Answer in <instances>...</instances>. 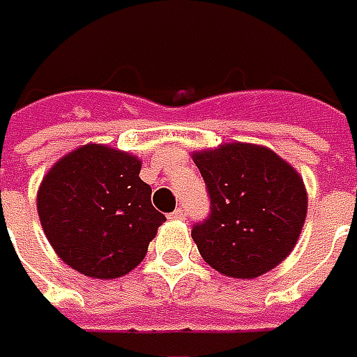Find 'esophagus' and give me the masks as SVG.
<instances>
[{"label":"esophagus","mask_w":357,"mask_h":357,"mask_svg":"<svg viewBox=\"0 0 357 357\" xmlns=\"http://www.w3.org/2000/svg\"><path fill=\"white\" fill-rule=\"evenodd\" d=\"M169 219H174V220H183L185 219V211L183 209H176L172 215H169Z\"/></svg>","instance_id":"esophagus-1"}]
</instances>
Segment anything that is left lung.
<instances>
[{
	"label": "left lung",
	"mask_w": 357,
	"mask_h": 357,
	"mask_svg": "<svg viewBox=\"0 0 357 357\" xmlns=\"http://www.w3.org/2000/svg\"><path fill=\"white\" fill-rule=\"evenodd\" d=\"M205 179L211 213L191 229L213 270L252 280L273 270L299 240L307 191L295 168L273 150L230 142L193 152Z\"/></svg>",
	"instance_id": "obj_1"
}]
</instances>
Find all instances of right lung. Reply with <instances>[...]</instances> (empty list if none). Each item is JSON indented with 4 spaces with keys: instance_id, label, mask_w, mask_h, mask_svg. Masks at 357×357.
<instances>
[{
    "instance_id": "right-lung-1",
    "label": "right lung",
    "mask_w": 357,
    "mask_h": 357,
    "mask_svg": "<svg viewBox=\"0 0 357 357\" xmlns=\"http://www.w3.org/2000/svg\"><path fill=\"white\" fill-rule=\"evenodd\" d=\"M140 160L86 144L48 169L36 193L46 238L60 260L96 280H115L144 260L166 217L138 178Z\"/></svg>"
}]
</instances>
